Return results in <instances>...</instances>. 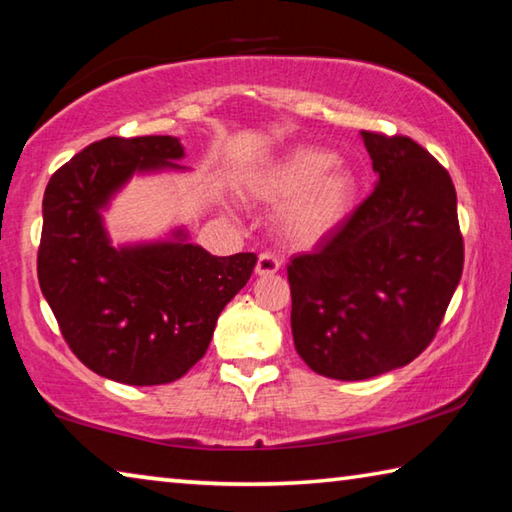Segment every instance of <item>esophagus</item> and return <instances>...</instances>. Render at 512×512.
Wrapping results in <instances>:
<instances>
[{
  "instance_id": "1",
  "label": "esophagus",
  "mask_w": 512,
  "mask_h": 512,
  "mask_svg": "<svg viewBox=\"0 0 512 512\" xmlns=\"http://www.w3.org/2000/svg\"><path fill=\"white\" fill-rule=\"evenodd\" d=\"M281 267V261L276 258L274 254H270V251H265V254L258 256V263H256V274L258 276H270V274H276L279 272Z\"/></svg>"
}]
</instances>
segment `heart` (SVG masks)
Instances as JSON below:
<instances>
[{"instance_id":"heart-1","label":"heart","mask_w":512,"mask_h":512,"mask_svg":"<svg viewBox=\"0 0 512 512\" xmlns=\"http://www.w3.org/2000/svg\"><path fill=\"white\" fill-rule=\"evenodd\" d=\"M245 190L263 204L283 206L281 229L292 242L317 245L354 215L360 181L331 149L301 145L249 172Z\"/></svg>"}]
</instances>
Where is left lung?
<instances>
[{
	"instance_id": "8db88e82",
	"label": "left lung",
	"mask_w": 512,
	"mask_h": 512,
	"mask_svg": "<svg viewBox=\"0 0 512 512\" xmlns=\"http://www.w3.org/2000/svg\"><path fill=\"white\" fill-rule=\"evenodd\" d=\"M360 138L379 174L374 192L288 265L297 354L338 381L372 379L420 356L463 274L449 172L406 136Z\"/></svg>"
}]
</instances>
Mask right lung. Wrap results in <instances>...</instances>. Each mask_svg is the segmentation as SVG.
<instances>
[{
    "label": "right lung",
    "mask_w": 512,
    "mask_h": 512,
    "mask_svg": "<svg viewBox=\"0 0 512 512\" xmlns=\"http://www.w3.org/2000/svg\"><path fill=\"white\" fill-rule=\"evenodd\" d=\"M179 138H104L47 183L38 281L70 349L127 385L181 379L211 345L217 317L245 288L256 254L213 256L186 226L113 245L104 213L133 177L190 172Z\"/></svg>",
    "instance_id": "1"
}]
</instances>
